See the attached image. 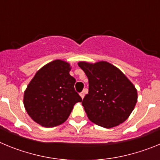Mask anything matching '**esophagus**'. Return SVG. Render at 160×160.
Returning a JSON list of instances; mask_svg holds the SVG:
<instances>
[{"label":"esophagus","instance_id":"34e87169","mask_svg":"<svg viewBox=\"0 0 160 160\" xmlns=\"http://www.w3.org/2000/svg\"><path fill=\"white\" fill-rule=\"evenodd\" d=\"M80 94L81 98L83 99V98H84V96H85V91H82V92L80 93V94Z\"/></svg>","mask_w":160,"mask_h":160}]
</instances>
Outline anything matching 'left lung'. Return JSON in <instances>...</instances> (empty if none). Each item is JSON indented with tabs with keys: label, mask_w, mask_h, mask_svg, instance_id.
Listing matches in <instances>:
<instances>
[{
	"label": "left lung",
	"mask_w": 160,
	"mask_h": 160,
	"mask_svg": "<svg viewBox=\"0 0 160 160\" xmlns=\"http://www.w3.org/2000/svg\"><path fill=\"white\" fill-rule=\"evenodd\" d=\"M89 80L82 106L89 119L111 128L128 119L137 102V90L119 69L107 62H78Z\"/></svg>",
	"instance_id": "1"
}]
</instances>
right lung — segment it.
Wrapping results in <instances>:
<instances>
[{"label":"right lung","instance_id":"1","mask_svg":"<svg viewBox=\"0 0 160 160\" xmlns=\"http://www.w3.org/2000/svg\"><path fill=\"white\" fill-rule=\"evenodd\" d=\"M70 65L54 60L38 70L24 93V106L34 122L45 128L61 125L73 106L82 102L74 90L76 80L70 74Z\"/></svg>","mask_w":160,"mask_h":160}]
</instances>
